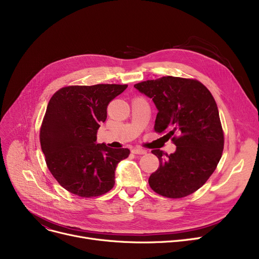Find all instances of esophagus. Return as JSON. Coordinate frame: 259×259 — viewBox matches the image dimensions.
<instances>
[{"label": "esophagus", "mask_w": 259, "mask_h": 259, "mask_svg": "<svg viewBox=\"0 0 259 259\" xmlns=\"http://www.w3.org/2000/svg\"><path fill=\"white\" fill-rule=\"evenodd\" d=\"M131 152L133 154H146L147 151L145 150V149H142V148H133Z\"/></svg>", "instance_id": "34e87169"}]
</instances>
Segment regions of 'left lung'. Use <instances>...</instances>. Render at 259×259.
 Wrapping results in <instances>:
<instances>
[{
    "label": "left lung",
    "mask_w": 259,
    "mask_h": 259,
    "mask_svg": "<svg viewBox=\"0 0 259 259\" xmlns=\"http://www.w3.org/2000/svg\"><path fill=\"white\" fill-rule=\"evenodd\" d=\"M152 99L157 115L154 131L168 132L174 153L152 150L159 166L149 178L157 194L182 198L194 193L215 171L224 150V131L216 102L194 78L162 76L135 84Z\"/></svg>",
    "instance_id": "obj_1"
}]
</instances>
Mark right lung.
Masks as SVG:
<instances>
[{"label": "right lung", "mask_w": 259, "mask_h": 259, "mask_svg": "<svg viewBox=\"0 0 259 259\" xmlns=\"http://www.w3.org/2000/svg\"><path fill=\"white\" fill-rule=\"evenodd\" d=\"M128 85L67 86L54 93L39 129L46 165L68 192L80 197L101 196L113 188L115 168L129 156L127 148L97 144L107 107Z\"/></svg>", "instance_id": "add662e5"}]
</instances>
